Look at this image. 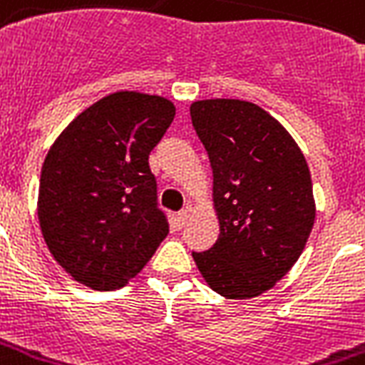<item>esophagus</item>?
I'll return each mask as SVG.
<instances>
[{"mask_svg":"<svg viewBox=\"0 0 365 365\" xmlns=\"http://www.w3.org/2000/svg\"><path fill=\"white\" fill-rule=\"evenodd\" d=\"M187 220H189V210H180V212H178V226L183 227L185 224H187Z\"/></svg>","mask_w":365,"mask_h":365,"instance_id":"1","label":"esophagus"}]
</instances>
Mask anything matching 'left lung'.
I'll return each instance as SVG.
<instances>
[{"label":"left lung","mask_w":365,"mask_h":365,"mask_svg":"<svg viewBox=\"0 0 365 365\" xmlns=\"http://www.w3.org/2000/svg\"><path fill=\"white\" fill-rule=\"evenodd\" d=\"M214 176L220 237L193 252L227 299L268 291L293 268L312 232V180L287 130L255 103L205 99L189 108Z\"/></svg>","instance_id":"8db88e82"}]
</instances>
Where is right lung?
I'll list each match as a JSON object with an SVG mask.
<instances>
[{"instance_id": "obj_1", "label": "right lung", "mask_w": 365, "mask_h": 365, "mask_svg": "<svg viewBox=\"0 0 365 365\" xmlns=\"http://www.w3.org/2000/svg\"><path fill=\"white\" fill-rule=\"evenodd\" d=\"M174 115L164 97L118 91L78 115L47 153L38 218L53 258L76 282L124 287L168 235L149 155Z\"/></svg>"}]
</instances>
